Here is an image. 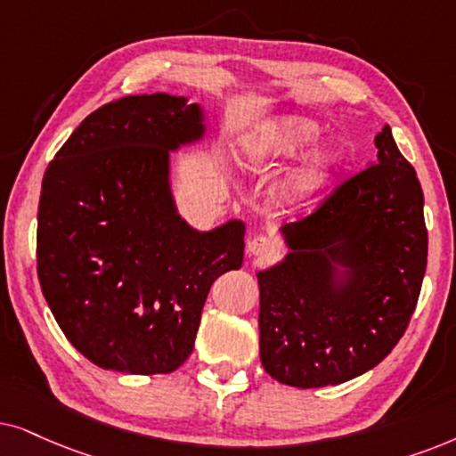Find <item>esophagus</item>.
I'll return each mask as SVG.
<instances>
[{"instance_id": "34e87169", "label": "esophagus", "mask_w": 456, "mask_h": 456, "mask_svg": "<svg viewBox=\"0 0 456 456\" xmlns=\"http://www.w3.org/2000/svg\"><path fill=\"white\" fill-rule=\"evenodd\" d=\"M248 250H250L252 256H260V258H266L271 256V254L277 252V241L271 238V235H254L250 240V244H248Z\"/></svg>"}]
</instances>
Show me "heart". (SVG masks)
I'll return each instance as SVG.
<instances>
[{"instance_id": "b5f03b06", "label": "heart", "mask_w": 456, "mask_h": 456, "mask_svg": "<svg viewBox=\"0 0 456 456\" xmlns=\"http://www.w3.org/2000/svg\"><path fill=\"white\" fill-rule=\"evenodd\" d=\"M319 125L306 117H283L273 123H266L263 129L254 133L248 142L246 156L252 165H269L281 158L300 154L319 137ZM336 167V158L330 154H319L308 162L305 171L296 179V190L311 191L317 190L330 179Z\"/></svg>"}]
</instances>
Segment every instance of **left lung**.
Instances as JSON below:
<instances>
[{
	"instance_id": "left-lung-1",
	"label": "left lung",
	"mask_w": 456,
	"mask_h": 456,
	"mask_svg": "<svg viewBox=\"0 0 456 456\" xmlns=\"http://www.w3.org/2000/svg\"><path fill=\"white\" fill-rule=\"evenodd\" d=\"M373 165L339 181L283 227L291 252L258 273L260 361L294 387L338 386L379 365L404 336L428 266L423 190L390 126ZM353 269L339 290L329 259Z\"/></svg>"
}]
</instances>
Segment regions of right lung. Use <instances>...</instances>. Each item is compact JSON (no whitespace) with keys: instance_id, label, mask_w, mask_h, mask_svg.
<instances>
[{"instance_id":"obj_1","label":"right lung","mask_w":456,"mask_h":456,"mask_svg":"<svg viewBox=\"0 0 456 456\" xmlns=\"http://www.w3.org/2000/svg\"><path fill=\"white\" fill-rule=\"evenodd\" d=\"M200 108L168 94L91 112L45 168L37 275L60 330L120 373H171L191 354L210 285L244 258V224L187 227L168 150L202 135Z\"/></svg>"}]
</instances>
